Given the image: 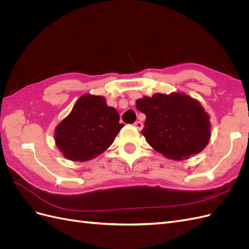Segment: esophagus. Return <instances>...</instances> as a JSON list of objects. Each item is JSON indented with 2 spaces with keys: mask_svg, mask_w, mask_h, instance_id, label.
I'll use <instances>...</instances> for the list:
<instances>
[{
  "mask_svg": "<svg viewBox=\"0 0 249 249\" xmlns=\"http://www.w3.org/2000/svg\"><path fill=\"white\" fill-rule=\"evenodd\" d=\"M134 125H135V126H136L138 130H141V129H142V127H143V124H142L141 122H139V120H138V122H136V123H135V124H134Z\"/></svg>",
  "mask_w": 249,
  "mask_h": 249,
  "instance_id": "34e87169",
  "label": "esophagus"
}]
</instances>
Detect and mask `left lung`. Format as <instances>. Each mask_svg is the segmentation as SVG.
Wrapping results in <instances>:
<instances>
[{
    "mask_svg": "<svg viewBox=\"0 0 249 249\" xmlns=\"http://www.w3.org/2000/svg\"><path fill=\"white\" fill-rule=\"evenodd\" d=\"M136 108L146 115L142 135L168 159H188L208 145L210 116L193 97L180 92L155 93L137 100Z\"/></svg>",
    "mask_w": 249,
    "mask_h": 249,
    "instance_id": "1",
    "label": "left lung"
}]
</instances>
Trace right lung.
<instances>
[{
	"label": "right lung",
	"mask_w": 249,
	"mask_h": 249,
	"mask_svg": "<svg viewBox=\"0 0 249 249\" xmlns=\"http://www.w3.org/2000/svg\"><path fill=\"white\" fill-rule=\"evenodd\" d=\"M123 126L118 112L104 96L85 93L56 126L55 143L66 159L85 162L104 153Z\"/></svg>",
	"instance_id": "add662e5"
}]
</instances>
